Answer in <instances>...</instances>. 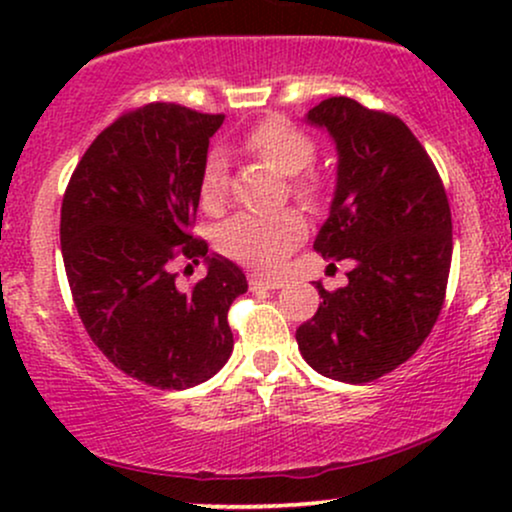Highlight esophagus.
I'll return each instance as SVG.
<instances>
[{
  "label": "esophagus",
  "mask_w": 512,
  "mask_h": 512,
  "mask_svg": "<svg viewBox=\"0 0 512 512\" xmlns=\"http://www.w3.org/2000/svg\"><path fill=\"white\" fill-rule=\"evenodd\" d=\"M284 281L281 279H267V276H250V289L252 291H274L281 289Z\"/></svg>",
  "instance_id": "1"
}]
</instances>
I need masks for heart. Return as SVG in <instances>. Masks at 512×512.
<instances>
[{"label": "heart", "mask_w": 512, "mask_h": 512, "mask_svg": "<svg viewBox=\"0 0 512 512\" xmlns=\"http://www.w3.org/2000/svg\"><path fill=\"white\" fill-rule=\"evenodd\" d=\"M245 146L281 175H291V192L308 207H317L325 197V180L317 173H303L315 161L317 146L303 129L281 117L262 120L245 134ZM228 195L226 158L211 151L199 175V199L207 209H221ZM301 211L281 209L274 214H240L221 228L223 255L257 269H279L286 255L305 236Z\"/></svg>", "instance_id": "obj_1"}]
</instances>
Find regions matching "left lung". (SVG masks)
I'll use <instances>...</instances> for the list:
<instances>
[{
	"label": "left lung",
	"mask_w": 512,
	"mask_h": 512,
	"mask_svg": "<svg viewBox=\"0 0 512 512\" xmlns=\"http://www.w3.org/2000/svg\"><path fill=\"white\" fill-rule=\"evenodd\" d=\"M308 122L330 132L339 154L313 248L354 267L344 289L317 284L322 303L296 342L317 373L361 385L402 366L436 325L452 260L450 204L431 156L397 115L337 96Z\"/></svg>",
	"instance_id": "obj_1"
}]
</instances>
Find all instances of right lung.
<instances>
[{"label":"right lung","mask_w":512,"mask_h":512,"mask_svg":"<svg viewBox=\"0 0 512 512\" xmlns=\"http://www.w3.org/2000/svg\"><path fill=\"white\" fill-rule=\"evenodd\" d=\"M221 122L175 103L129 110L93 139L62 199L64 272L88 337L115 368L158 390L219 373L233 351L228 308L248 291L240 267L207 255V240L190 233ZM199 259L208 276L180 290L172 264Z\"/></svg>","instance_id":"add662e5"}]
</instances>
